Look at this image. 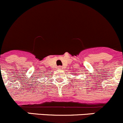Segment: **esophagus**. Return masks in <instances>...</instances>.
<instances>
[{
    "label": "esophagus",
    "mask_w": 123,
    "mask_h": 123,
    "mask_svg": "<svg viewBox=\"0 0 123 123\" xmlns=\"http://www.w3.org/2000/svg\"><path fill=\"white\" fill-rule=\"evenodd\" d=\"M58 69H63V68H62V66H58Z\"/></svg>",
    "instance_id": "1"
}]
</instances>
